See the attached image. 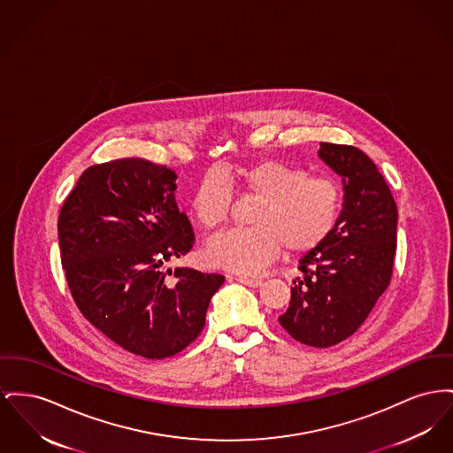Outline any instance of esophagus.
Instances as JSON below:
<instances>
[{"label": "esophagus", "instance_id": "obj_1", "mask_svg": "<svg viewBox=\"0 0 453 453\" xmlns=\"http://www.w3.org/2000/svg\"><path fill=\"white\" fill-rule=\"evenodd\" d=\"M236 280L248 288H258L262 284L260 279H253V277H236Z\"/></svg>", "mask_w": 453, "mask_h": 453}]
</instances>
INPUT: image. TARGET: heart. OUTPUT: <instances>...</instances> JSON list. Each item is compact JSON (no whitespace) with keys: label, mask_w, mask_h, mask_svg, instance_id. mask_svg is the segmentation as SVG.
Segmentation results:
<instances>
[{"label":"heart","mask_w":453,"mask_h":453,"mask_svg":"<svg viewBox=\"0 0 453 453\" xmlns=\"http://www.w3.org/2000/svg\"><path fill=\"white\" fill-rule=\"evenodd\" d=\"M231 183L244 195L260 198L250 217L253 227L217 236L207 246V257L215 265L240 273H258L284 248L291 255L319 248L334 233L342 212L344 195L337 180L268 159L238 169L231 181L215 171L200 180L189 209L203 229L217 231L229 220Z\"/></svg>","instance_id":"heart-1"}]
</instances>
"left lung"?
Segmentation results:
<instances>
[{"label": "left lung", "instance_id": "1", "mask_svg": "<svg viewBox=\"0 0 453 453\" xmlns=\"http://www.w3.org/2000/svg\"><path fill=\"white\" fill-rule=\"evenodd\" d=\"M319 157L344 181V211L328 240L299 260L289 308L279 317L294 341L330 347L350 337L390 286L397 203L378 167L352 145L321 142Z\"/></svg>", "mask_w": 453, "mask_h": 453}]
</instances>
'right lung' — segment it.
Segmentation results:
<instances>
[{
  "mask_svg": "<svg viewBox=\"0 0 453 453\" xmlns=\"http://www.w3.org/2000/svg\"><path fill=\"white\" fill-rule=\"evenodd\" d=\"M176 173L147 159L83 171L58 217L61 264L81 315L107 339L147 359H164L203 330L222 273L171 268L195 233L176 203Z\"/></svg>",
  "mask_w": 453,
  "mask_h": 453,
  "instance_id": "right-lung-1",
  "label": "right lung"
}]
</instances>
